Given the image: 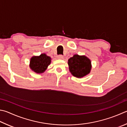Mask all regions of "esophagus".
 <instances>
[{"label": "esophagus", "mask_w": 127, "mask_h": 127, "mask_svg": "<svg viewBox=\"0 0 127 127\" xmlns=\"http://www.w3.org/2000/svg\"><path fill=\"white\" fill-rule=\"evenodd\" d=\"M57 58H58V59H62L63 58V56H62V55H59V56H57Z\"/></svg>", "instance_id": "obj_1"}]
</instances>
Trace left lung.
Segmentation results:
<instances>
[{
    "label": "left lung",
    "mask_w": 127,
    "mask_h": 127,
    "mask_svg": "<svg viewBox=\"0 0 127 127\" xmlns=\"http://www.w3.org/2000/svg\"><path fill=\"white\" fill-rule=\"evenodd\" d=\"M68 64L71 74L78 78L89 74L92 69L91 61L85 56L74 54L68 59Z\"/></svg>",
    "instance_id": "left-lung-1"
}]
</instances>
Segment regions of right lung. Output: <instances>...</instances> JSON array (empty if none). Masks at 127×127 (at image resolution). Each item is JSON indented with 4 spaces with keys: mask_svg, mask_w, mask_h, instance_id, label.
Masks as SVG:
<instances>
[{
    "mask_svg": "<svg viewBox=\"0 0 127 127\" xmlns=\"http://www.w3.org/2000/svg\"><path fill=\"white\" fill-rule=\"evenodd\" d=\"M51 58L45 53L41 54L39 56H33L30 60L29 67L36 73H43L51 63Z\"/></svg>",
    "mask_w": 127,
    "mask_h": 127,
    "instance_id": "1",
    "label": "right lung"
}]
</instances>
